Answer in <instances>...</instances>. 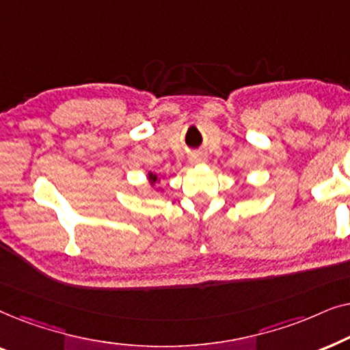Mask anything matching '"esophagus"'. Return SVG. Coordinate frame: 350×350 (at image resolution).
<instances>
[{
    "label": "esophagus",
    "instance_id": "esophagus-1",
    "mask_svg": "<svg viewBox=\"0 0 350 350\" xmlns=\"http://www.w3.org/2000/svg\"><path fill=\"white\" fill-rule=\"evenodd\" d=\"M205 157L202 154H193L191 157V162H194V164H199V162H204Z\"/></svg>",
    "mask_w": 350,
    "mask_h": 350
}]
</instances>
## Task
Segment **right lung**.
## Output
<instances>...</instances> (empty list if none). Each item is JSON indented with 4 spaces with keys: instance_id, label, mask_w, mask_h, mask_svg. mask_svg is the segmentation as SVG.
Wrapping results in <instances>:
<instances>
[{
    "instance_id": "1",
    "label": "right lung",
    "mask_w": 350,
    "mask_h": 350,
    "mask_svg": "<svg viewBox=\"0 0 350 350\" xmlns=\"http://www.w3.org/2000/svg\"><path fill=\"white\" fill-rule=\"evenodd\" d=\"M148 180H150V185H151V186H154L156 181L159 180V178H157V175L152 174V172H148Z\"/></svg>"
}]
</instances>
